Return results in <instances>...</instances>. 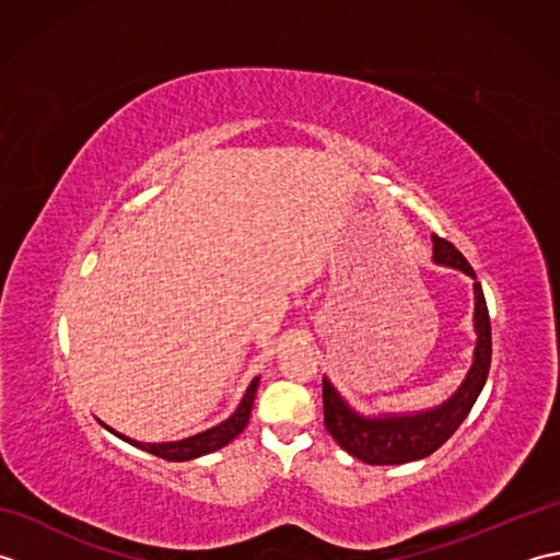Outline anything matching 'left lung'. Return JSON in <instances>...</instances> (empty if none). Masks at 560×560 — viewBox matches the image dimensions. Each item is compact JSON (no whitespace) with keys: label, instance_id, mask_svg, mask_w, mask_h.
Returning a JSON list of instances; mask_svg holds the SVG:
<instances>
[{"label":"left lung","instance_id":"obj_1","mask_svg":"<svg viewBox=\"0 0 560 560\" xmlns=\"http://www.w3.org/2000/svg\"><path fill=\"white\" fill-rule=\"evenodd\" d=\"M433 261L435 265L459 269L477 281V273H474L469 261L445 237L433 235ZM474 331H477V347H474V361L469 373L455 395L435 409L416 413L363 416L351 409L341 399L335 385L325 377L323 401L325 425L329 435L337 440L341 450H347L351 457L365 464H404L433 455L457 431L459 423L467 419L474 401L481 395L486 377H489L491 319L479 281L474 283Z\"/></svg>","mask_w":560,"mask_h":560}]
</instances>
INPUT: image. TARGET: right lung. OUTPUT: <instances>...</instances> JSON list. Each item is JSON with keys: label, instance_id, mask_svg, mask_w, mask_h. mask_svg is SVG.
<instances>
[{"label": "right lung", "instance_id": "right-lung-1", "mask_svg": "<svg viewBox=\"0 0 560 560\" xmlns=\"http://www.w3.org/2000/svg\"><path fill=\"white\" fill-rule=\"evenodd\" d=\"M257 385H259V377H255L253 383H249V387L245 389L243 401L237 404V409L223 423L209 428V431H201L197 435L175 440V443H139V440H132V438H127L122 433H117L115 428L105 425L103 421L101 423L108 428L113 435L125 440V443L135 445L139 450H144V452H151V455L163 457L168 462H187V459H195V457H201V455H209V452L221 450L223 445H229L235 435H241L245 431V425L249 421V411H253V404H255Z\"/></svg>", "mask_w": 560, "mask_h": 560}]
</instances>
